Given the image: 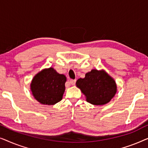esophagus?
I'll list each match as a JSON object with an SVG mask.
<instances>
[{
    "label": "esophagus",
    "mask_w": 148,
    "mask_h": 148,
    "mask_svg": "<svg viewBox=\"0 0 148 148\" xmlns=\"http://www.w3.org/2000/svg\"><path fill=\"white\" fill-rule=\"evenodd\" d=\"M75 82H76V80H73V79H71L69 81V83L71 85H72V86H74L75 84Z\"/></svg>",
    "instance_id": "esophagus-1"
}]
</instances>
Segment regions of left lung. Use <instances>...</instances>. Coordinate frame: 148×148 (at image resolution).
I'll use <instances>...</instances> for the list:
<instances>
[{
	"label": "left lung",
	"mask_w": 148,
	"mask_h": 148,
	"mask_svg": "<svg viewBox=\"0 0 148 148\" xmlns=\"http://www.w3.org/2000/svg\"><path fill=\"white\" fill-rule=\"evenodd\" d=\"M76 86L85 95L87 102L97 106L108 103L117 92L116 82L103 69L87 73L84 78L77 79Z\"/></svg>",
	"instance_id": "1"
}]
</instances>
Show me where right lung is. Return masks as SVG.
<instances>
[{
    "instance_id": "obj_1",
    "label": "right lung",
    "mask_w": 148,
    "mask_h": 148,
    "mask_svg": "<svg viewBox=\"0 0 148 148\" xmlns=\"http://www.w3.org/2000/svg\"><path fill=\"white\" fill-rule=\"evenodd\" d=\"M66 78L54 68L44 69L38 72L30 84V90L34 98L40 104L54 105L62 100Z\"/></svg>"
}]
</instances>
